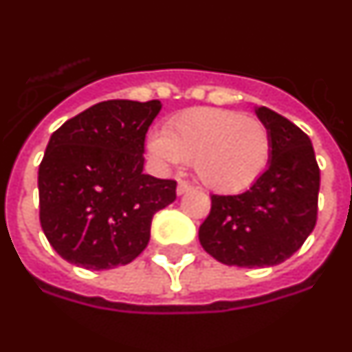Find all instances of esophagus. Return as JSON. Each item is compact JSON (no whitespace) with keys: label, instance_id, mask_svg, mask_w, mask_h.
Instances as JSON below:
<instances>
[{"label":"esophagus","instance_id":"obj_1","mask_svg":"<svg viewBox=\"0 0 352 352\" xmlns=\"http://www.w3.org/2000/svg\"><path fill=\"white\" fill-rule=\"evenodd\" d=\"M191 188H193V186L188 184V182H186V181H179V184H177V195L188 193V191H190Z\"/></svg>","mask_w":352,"mask_h":352}]
</instances>
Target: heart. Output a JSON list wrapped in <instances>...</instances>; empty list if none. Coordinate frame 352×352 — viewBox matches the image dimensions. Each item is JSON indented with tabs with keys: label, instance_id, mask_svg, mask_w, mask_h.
I'll return each instance as SVG.
<instances>
[{
	"label": "heart",
	"instance_id": "heart-1",
	"mask_svg": "<svg viewBox=\"0 0 352 352\" xmlns=\"http://www.w3.org/2000/svg\"><path fill=\"white\" fill-rule=\"evenodd\" d=\"M148 152L162 166L193 162L204 184L220 193L249 190L267 171L274 153L265 121L243 112L197 107L168 121L155 132Z\"/></svg>",
	"mask_w": 352,
	"mask_h": 352
}]
</instances>
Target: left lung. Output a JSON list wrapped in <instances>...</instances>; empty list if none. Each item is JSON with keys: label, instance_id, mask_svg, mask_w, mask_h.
I'll list each match as a JSON object with an SVG mask.
<instances>
[{"label": "left lung", "instance_id": "1", "mask_svg": "<svg viewBox=\"0 0 352 352\" xmlns=\"http://www.w3.org/2000/svg\"><path fill=\"white\" fill-rule=\"evenodd\" d=\"M256 114L270 129V164L245 193L211 195V211L199 229L204 250L229 267L279 265L317 223L320 168L308 134L267 107Z\"/></svg>", "mask_w": 352, "mask_h": 352}]
</instances>
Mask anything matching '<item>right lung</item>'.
<instances>
[{
	"mask_svg": "<svg viewBox=\"0 0 352 352\" xmlns=\"http://www.w3.org/2000/svg\"><path fill=\"white\" fill-rule=\"evenodd\" d=\"M159 100H107L53 132L39 164V220L60 258L87 270L129 265L150 241L177 182L143 173Z\"/></svg>",
	"mask_w": 352,
	"mask_h": 352,
	"instance_id": "right-lung-1",
	"label": "right lung"
}]
</instances>
